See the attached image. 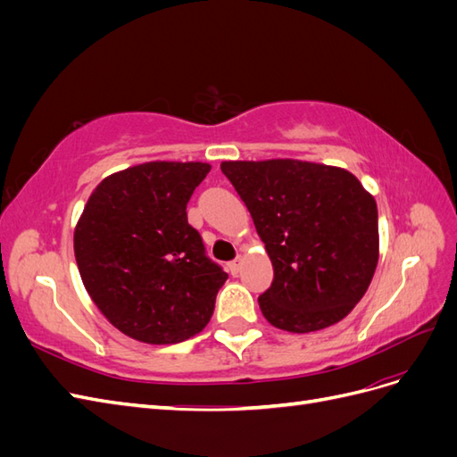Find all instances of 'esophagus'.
I'll return each instance as SVG.
<instances>
[{"label":"esophagus","mask_w":457,"mask_h":457,"mask_svg":"<svg viewBox=\"0 0 457 457\" xmlns=\"http://www.w3.org/2000/svg\"><path fill=\"white\" fill-rule=\"evenodd\" d=\"M228 269H230V272H232L234 276H237V274L240 272V269H242V257H237V259H234V261L230 262V265H228Z\"/></svg>","instance_id":"1"}]
</instances>
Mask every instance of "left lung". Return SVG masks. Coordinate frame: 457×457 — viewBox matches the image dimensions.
<instances>
[{
    "mask_svg": "<svg viewBox=\"0 0 457 457\" xmlns=\"http://www.w3.org/2000/svg\"><path fill=\"white\" fill-rule=\"evenodd\" d=\"M274 269L262 316L292 334L334 326L366 294L379 259L378 204L343 168L301 160L223 162Z\"/></svg>",
    "mask_w": 457,
    "mask_h": 457,
    "instance_id": "left-lung-1",
    "label": "left lung"
}]
</instances>
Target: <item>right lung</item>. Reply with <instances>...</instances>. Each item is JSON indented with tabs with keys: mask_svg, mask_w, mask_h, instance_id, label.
Returning <instances> with one entry per match:
<instances>
[{
	"mask_svg": "<svg viewBox=\"0 0 457 457\" xmlns=\"http://www.w3.org/2000/svg\"><path fill=\"white\" fill-rule=\"evenodd\" d=\"M202 162H146L96 185L74 228L89 297L131 339L181 343L210 322L228 274L205 255L187 204L210 173Z\"/></svg>",
	"mask_w": 457,
	"mask_h": 457,
	"instance_id": "1",
	"label": "right lung"
}]
</instances>
